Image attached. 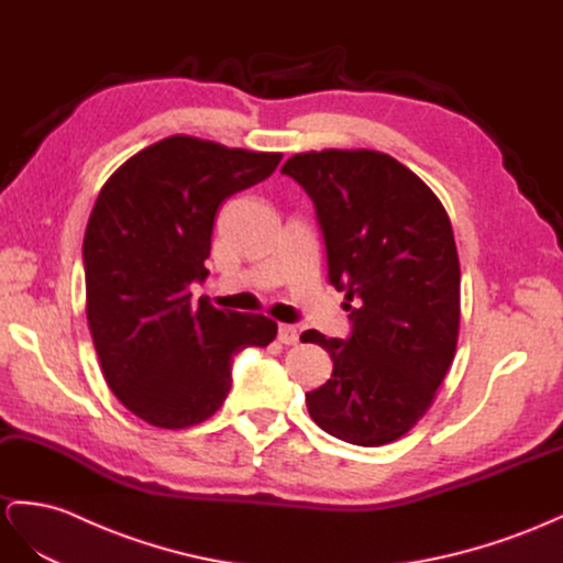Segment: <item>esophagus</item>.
I'll return each instance as SVG.
<instances>
[{
	"instance_id": "34e87169",
	"label": "esophagus",
	"mask_w": 563,
	"mask_h": 563,
	"mask_svg": "<svg viewBox=\"0 0 563 563\" xmlns=\"http://www.w3.org/2000/svg\"><path fill=\"white\" fill-rule=\"evenodd\" d=\"M278 341L285 343V346H295V343L299 341V330L295 328V324H280Z\"/></svg>"
}]
</instances>
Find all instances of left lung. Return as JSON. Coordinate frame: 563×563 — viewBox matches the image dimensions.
I'll return each mask as SVG.
<instances>
[{
  "label": "left lung",
  "mask_w": 563,
  "mask_h": 563,
  "mask_svg": "<svg viewBox=\"0 0 563 563\" xmlns=\"http://www.w3.org/2000/svg\"><path fill=\"white\" fill-rule=\"evenodd\" d=\"M311 196L330 283L346 292L351 336L308 330L330 353L328 384L306 393L332 438L380 446L428 411L459 341L461 266L440 198L400 161L372 150H322L283 166Z\"/></svg>",
  "instance_id": "obj_1"
}]
</instances>
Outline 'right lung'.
<instances>
[{"mask_svg":"<svg viewBox=\"0 0 563 563\" xmlns=\"http://www.w3.org/2000/svg\"><path fill=\"white\" fill-rule=\"evenodd\" d=\"M283 154L173 135L107 179L84 235L86 318L107 386L142 421L189 428L222 407L233 355L278 324L191 301L208 278L217 208L262 183Z\"/></svg>","mask_w":563,"mask_h":563,"instance_id":"obj_1","label":"right lung"}]
</instances>
